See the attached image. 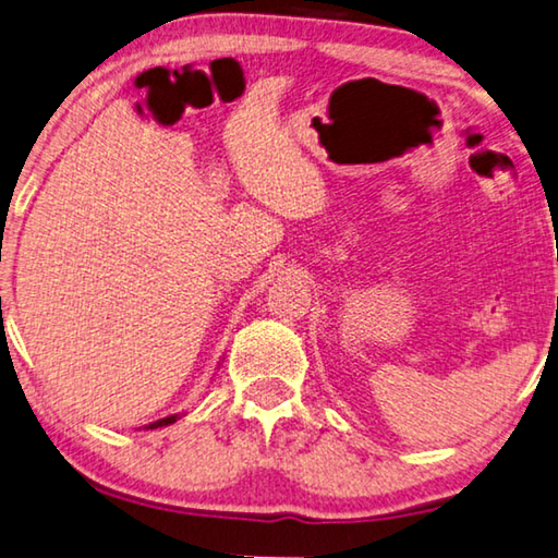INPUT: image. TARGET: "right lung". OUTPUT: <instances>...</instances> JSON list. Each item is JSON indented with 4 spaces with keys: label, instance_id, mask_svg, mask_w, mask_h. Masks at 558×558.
<instances>
[{
    "label": "right lung",
    "instance_id": "add662e5",
    "mask_svg": "<svg viewBox=\"0 0 558 558\" xmlns=\"http://www.w3.org/2000/svg\"><path fill=\"white\" fill-rule=\"evenodd\" d=\"M175 420H179V414H171V417H163V420H158V422H151V424H146V429H156V427H168V424H173Z\"/></svg>",
    "mask_w": 558,
    "mask_h": 558
}]
</instances>
